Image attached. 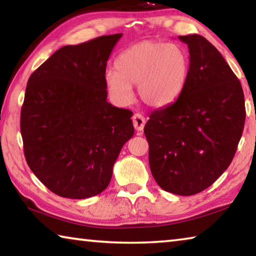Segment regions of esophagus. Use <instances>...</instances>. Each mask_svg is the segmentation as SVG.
I'll return each mask as SVG.
<instances>
[{
    "label": "esophagus",
    "instance_id": "obj_1",
    "mask_svg": "<svg viewBox=\"0 0 256 256\" xmlns=\"http://www.w3.org/2000/svg\"><path fill=\"white\" fill-rule=\"evenodd\" d=\"M144 124H146V118L141 114H138L136 112V114L133 115V125L136 131H142L144 128Z\"/></svg>",
    "mask_w": 256,
    "mask_h": 256
}]
</instances>
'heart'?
Wrapping results in <instances>:
<instances>
[{
  "label": "heart",
  "mask_w": 256,
  "mask_h": 256,
  "mask_svg": "<svg viewBox=\"0 0 256 256\" xmlns=\"http://www.w3.org/2000/svg\"><path fill=\"white\" fill-rule=\"evenodd\" d=\"M116 71L108 70L105 82L116 102L128 104L132 86L151 107H166L184 92L190 76V56L174 42L144 40L128 47L118 55Z\"/></svg>",
  "instance_id": "b5f03b06"
}]
</instances>
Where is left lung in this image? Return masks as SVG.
Segmentation results:
<instances>
[{
	"label": "left lung",
	"instance_id": "left-lung-1",
	"mask_svg": "<svg viewBox=\"0 0 256 256\" xmlns=\"http://www.w3.org/2000/svg\"><path fill=\"white\" fill-rule=\"evenodd\" d=\"M190 53L188 84L144 126L149 164L162 190L193 196L209 188L236 154L245 123L242 84L219 50L200 34L180 36Z\"/></svg>",
	"mask_w": 256,
	"mask_h": 256
}]
</instances>
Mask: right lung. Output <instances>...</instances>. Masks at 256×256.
Instances as JSON below:
<instances>
[{
  "mask_svg": "<svg viewBox=\"0 0 256 256\" xmlns=\"http://www.w3.org/2000/svg\"><path fill=\"white\" fill-rule=\"evenodd\" d=\"M122 34L64 46L30 76L21 108L24 157L38 180L62 198L105 190L133 112L107 102V60Z\"/></svg>",
  "mask_w": 256,
  "mask_h": 256,
  "instance_id": "1",
  "label": "right lung"
}]
</instances>
